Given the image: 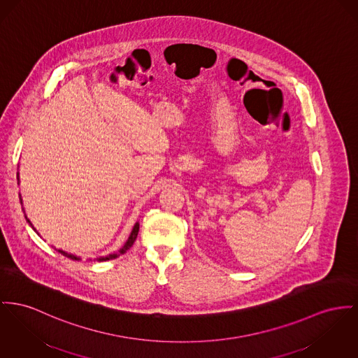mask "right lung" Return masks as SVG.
<instances>
[{"instance_id":"add662e5","label":"right lung","mask_w":358,"mask_h":358,"mask_svg":"<svg viewBox=\"0 0 358 358\" xmlns=\"http://www.w3.org/2000/svg\"><path fill=\"white\" fill-rule=\"evenodd\" d=\"M20 203H22V198H20ZM27 218V217H25ZM27 221L29 222V220L27 218ZM29 225L32 227V224L29 222ZM138 229H140V224L137 222L136 225H134V228H133V231H131V234H130V236L127 238V241H126V244L122 247L120 250V252H115V254H111V255H107V257H104V258H97V261L99 262H101V261H110V259H115V258H118L120 254H124L131 245H133V243L136 241V238H137V235H138ZM58 252H61L62 255H65V257H68V258H71V259H76V261H78V258L77 257H74L72 254H68V252H65V251H62V250H58Z\"/></svg>"}]
</instances>
